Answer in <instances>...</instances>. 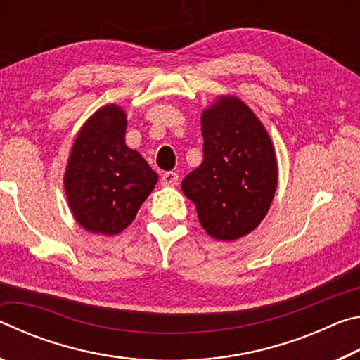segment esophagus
<instances>
[{
	"instance_id": "34e87169",
	"label": "esophagus",
	"mask_w": 360,
	"mask_h": 360,
	"mask_svg": "<svg viewBox=\"0 0 360 360\" xmlns=\"http://www.w3.org/2000/svg\"><path fill=\"white\" fill-rule=\"evenodd\" d=\"M162 186H176L179 181V176L173 172H167L162 174Z\"/></svg>"
}]
</instances>
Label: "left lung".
<instances>
[{
	"mask_svg": "<svg viewBox=\"0 0 360 360\" xmlns=\"http://www.w3.org/2000/svg\"><path fill=\"white\" fill-rule=\"evenodd\" d=\"M203 162L182 179L202 227L212 238L248 235L270 210L278 184L271 139L238 98L222 96L202 115Z\"/></svg>",
	"mask_w": 360,
	"mask_h": 360,
	"instance_id": "left-lung-1",
	"label": "left lung"
}]
</instances>
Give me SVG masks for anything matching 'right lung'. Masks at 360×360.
I'll return each instance as SVG.
<instances>
[{
	"mask_svg": "<svg viewBox=\"0 0 360 360\" xmlns=\"http://www.w3.org/2000/svg\"><path fill=\"white\" fill-rule=\"evenodd\" d=\"M127 115L109 105L79 131L65 173V191L76 221L85 230L115 235L129 227L158 176L125 144Z\"/></svg>",
	"mask_w": 360,
	"mask_h": 360,
	"instance_id": "add662e5",
	"label": "right lung"
}]
</instances>
